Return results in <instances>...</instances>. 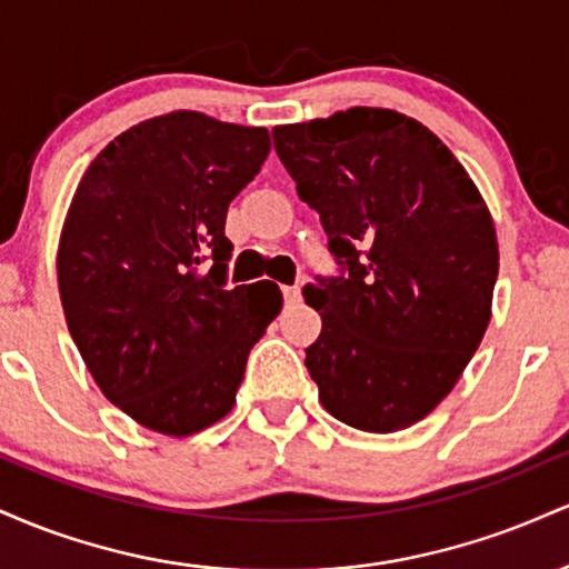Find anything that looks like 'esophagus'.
<instances>
[{
  "mask_svg": "<svg viewBox=\"0 0 569 569\" xmlns=\"http://www.w3.org/2000/svg\"><path fill=\"white\" fill-rule=\"evenodd\" d=\"M283 299H286V305H297L299 299H302L299 286H283Z\"/></svg>",
  "mask_w": 569,
  "mask_h": 569,
  "instance_id": "1",
  "label": "esophagus"
}]
</instances>
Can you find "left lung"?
I'll use <instances>...</instances> for the list:
<instances>
[{"instance_id": "8db88e82", "label": "left lung", "mask_w": 569, "mask_h": 569, "mask_svg": "<svg viewBox=\"0 0 569 569\" xmlns=\"http://www.w3.org/2000/svg\"><path fill=\"white\" fill-rule=\"evenodd\" d=\"M272 139L339 264L305 286L323 321L305 350L318 398L369 433L415 426L460 380L492 316L487 202L439 136L393 109L278 126Z\"/></svg>"}]
</instances>
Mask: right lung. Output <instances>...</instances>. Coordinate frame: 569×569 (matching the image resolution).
<instances>
[{"mask_svg":"<svg viewBox=\"0 0 569 569\" xmlns=\"http://www.w3.org/2000/svg\"><path fill=\"white\" fill-rule=\"evenodd\" d=\"M267 154L264 128L181 109L117 136L77 187L58 243L63 316L101 393L143 428L219 422L283 307L270 280L227 289V208Z\"/></svg>","mask_w":569,"mask_h":569,"instance_id":"obj_1","label":"right lung"}]
</instances>
